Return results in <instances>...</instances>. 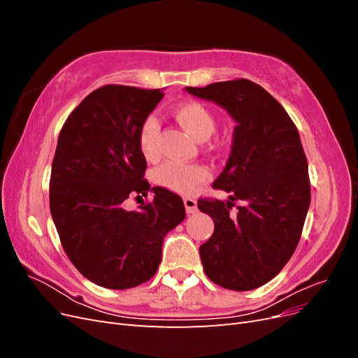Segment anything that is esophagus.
I'll use <instances>...</instances> for the list:
<instances>
[{
	"mask_svg": "<svg viewBox=\"0 0 358 358\" xmlns=\"http://www.w3.org/2000/svg\"><path fill=\"white\" fill-rule=\"evenodd\" d=\"M183 204H185L187 213H196L197 212V200L196 199H191V197L183 199Z\"/></svg>",
	"mask_w": 358,
	"mask_h": 358,
	"instance_id": "1",
	"label": "esophagus"
}]
</instances>
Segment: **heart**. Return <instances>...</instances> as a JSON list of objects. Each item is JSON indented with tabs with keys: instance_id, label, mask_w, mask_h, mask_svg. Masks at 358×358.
<instances>
[{
	"instance_id": "1",
	"label": "heart",
	"mask_w": 358,
	"mask_h": 358,
	"mask_svg": "<svg viewBox=\"0 0 358 358\" xmlns=\"http://www.w3.org/2000/svg\"><path fill=\"white\" fill-rule=\"evenodd\" d=\"M176 121L199 140L209 138L216 129V119L208 106L200 101H183L173 107ZM159 124L155 116H146L138 129V149L146 161L158 158ZM159 187L178 194L196 192L210 179L209 169L199 162L167 161L154 173Z\"/></svg>"
}]
</instances>
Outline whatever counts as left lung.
<instances>
[{
	"mask_svg": "<svg viewBox=\"0 0 358 358\" xmlns=\"http://www.w3.org/2000/svg\"><path fill=\"white\" fill-rule=\"evenodd\" d=\"M213 101L237 122L231 154L213 188L229 200L200 199L215 230L200 246L204 273L227 289L249 291L267 284L299 245L310 204L308 161L297 127L262 86L236 79L185 88ZM234 201H241L236 214Z\"/></svg>",
	"mask_w": 358,
	"mask_h": 358,
	"instance_id": "8db88e82",
	"label": "left lung"
}]
</instances>
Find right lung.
<instances>
[{"mask_svg": "<svg viewBox=\"0 0 358 358\" xmlns=\"http://www.w3.org/2000/svg\"><path fill=\"white\" fill-rule=\"evenodd\" d=\"M164 92L106 85L67 117L52 162L49 201L70 262L91 282L127 289L146 282L161 262L164 236L185 220L178 194L150 188L138 129ZM154 190L138 211L127 198Z\"/></svg>", "mask_w": 358, "mask_h": 358, "instance_id": "right-lung-1", "label": "right lung"}]
</instances>
